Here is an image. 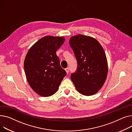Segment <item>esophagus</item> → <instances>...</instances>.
Instances as JSON below:
<instances>
[{
	"label": "esophagus",
	"mask_w": 132,
	"mask_h": 132,
	"mask_svg": "<svg viewBox=\"0 0 132 132\" xmlns=\"http://www.w3.org/2000/svg\"><path fill=\"white\" fill-rule=\"evenodd\" d=\"M65 70L66 72H67V73H69V68H65Z\"/></svg>",
	"instance_id": "esophagus-1"
}]
</instances>
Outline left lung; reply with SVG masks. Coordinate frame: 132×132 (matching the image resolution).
Segmentation results:
<instances>
[{"instance_id": "1", "label": "left lung", "mask_w": 132, "mask_h": 132, "mask_svg": "<svg viewBox=\"0 0 132 132\" xmlns=\"http://www.w3.org/2000/svg\"><path fill=\"white\" fill-rule=\"evenodd\" d=\"M69 44L78 64L71 80L82 95H94L102 88L108 75L104 50L95 38L80 34L71 37Z\"/></svg>"}]
</instances>
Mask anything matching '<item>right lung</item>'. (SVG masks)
<instances>
[{
	"label": "right lung",
	"mask_w": 132,
	"mask_h": 132,
	"mask_svg": "<svg viewBox=\"0 0 132 132\" xmlns=\"http://www.w3.org/2000/svg\"><path fill=\"white\" fill-rule=\"evenodd\" d=\"M64 40L63 37H44L27 54L24 62L27 79L38 95L48 97L55 94L67 75L56 54Z\"/></svg>",
	"instance_id": "right-lung-1"
}]
</instances>
